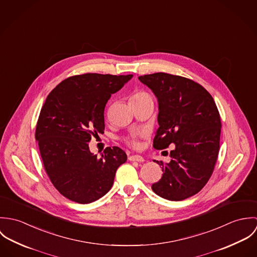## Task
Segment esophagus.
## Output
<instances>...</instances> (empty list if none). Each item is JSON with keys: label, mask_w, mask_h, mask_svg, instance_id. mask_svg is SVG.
<instances>
[{"label": "esophagus", "mask_w": 257, "mask_h": 257, "mask_svg": "<svg viewBox=\"0 0 257 257\" xmlns=\"http://www.w3.org/2000/svg\"><path fill=\"white\" fill-rule=\"evenodd\" d=\"M128 159L131 161H138V162H144L145 161V158L141 155H132L128 157Z\"/></svg>", "instance_id": "obj_1"}]
</instances>
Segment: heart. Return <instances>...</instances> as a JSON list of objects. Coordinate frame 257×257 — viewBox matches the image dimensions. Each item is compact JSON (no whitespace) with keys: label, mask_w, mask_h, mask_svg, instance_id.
<instances>
[{"label":"heart","mask_w":257,"mask_h":257,"mask_svg":"<svg viewBox=\"0 0 257 257\" xmlns=\"http://www.w3.org/2000/svg\"><path fill=\"white\" fill-rule=\"evenodd\" d=\"M149 97H150V95H149L148 93H147V92H145V91H140V92L135 93V94L132 96V100H139V99L149 98ZM128 144H130L131 146H133V147L138 146V143H137V141H136L135 137H133L132 139H130V140H128Z\"/></svg>","instance_id":"1"}]
</instances>
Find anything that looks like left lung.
<instances>
[{
	"label": "left lung",
	"mask_w": 257,
	"mask_h": 257,
	"mask_svg": "<svg viewBox=\"0 0 257 257\" xmlns=\"http://www.w3.org/2000/svg\"><path fill=\"white\" fill-rule=\"evenodd\" d=\"M139 79L158 102L153 147L175 145L170 162L153 160L163 174L151 188L166 200H185L201 191L213 173L220 149L219 110L209 92L190 79L162 72Z\"/></svg>",
	"instance_id": "left-lung-1"
}]
</instances>
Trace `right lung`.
<instances>
[{
	"label": "right lung",
	"mask_w": 257,
	"mask_h": 257,
	"mask_svg": "<svg viewBox=\"0 0 257 257\" xmlns=\"http://www.w3.org/2000/svg\"><path fill=\"white\" fill-rule=\"evenodd\" d=\"M133 75L87 73L65 79L40 110L36 141L50 181L67 199L92 203L110 191L116 169L126 161L119 147L99 158L89 149L92 136L105 130L104 110L111 94Z\"/></svg>",
	"instance_id": "add662e5"
}]
</instances>
